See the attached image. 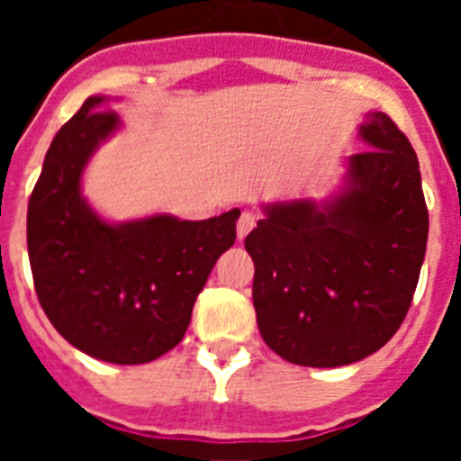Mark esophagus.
<instances>
[{
    "mask_svg": "<svg viewBox=\"0 0 461 461\" xmlns=\"http://www.w3.org/2000/svg\"><path fill=\"white\" fill-rule=\"evenodd\" d=\"M254 226H256L254 214H251V212H242V214H240V219H238V240H240V242H242V240L247 238L251 230H254Z\"/></svg>",
    "mask_w": 461,
    "mask_h": 461,
    "instance_id": "esophagus-1",
    "label": "esophagus"
}]
</instances>
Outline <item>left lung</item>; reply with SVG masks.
Segmentation results:
<instances>
[{"label":"left lung","instance_id":"1","mask_svg":"<svg viewBox=\"0 0 461 461\" xmlns=\"http://www.w3.org/2000/svg\"><path fill=\"white\" fill-rule=\"evenodd\" d=\"M360 138L369 149L346 158L335 195L270 203L244 240L260 335L293 365L376 353L418 286L429 233L418 157L385 113H367Z\"/></svg>","mask_w":461,"mask_h":461}]
</instances>
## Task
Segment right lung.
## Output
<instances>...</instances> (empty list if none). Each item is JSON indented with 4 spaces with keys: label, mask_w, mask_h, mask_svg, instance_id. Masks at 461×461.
<instances>
[{
    "label": "right lung",
    "mask_w": 461,
    "mask_h": 461,
    "mask_svg": "<svg viewBox=\"0 0 461 461\" xmlns=\"http://www.w3.org/2000/svg\"><path fill=\"white\" fill-rule=\"evenodd\" d=\"M105 101L89 96L52 138L27 207V251L41 307L68 344L142 365L182 341L195 297L233 247L240 210L205 221L101 219L83 198V173L122 126Z\"/></svg>",
    "instance_id": "right-lung-1"
}]
</instances>
